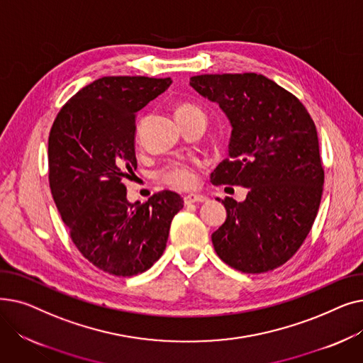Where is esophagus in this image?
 <instances>
[{"label": "esophagus", "mask_w": 363, "mask_h": 363, "mask_svg": "<svg viewBox=\"0 0 363 363\" xmlns=\"http://www.w3.org/2000/svg\"><path fill=\"white\" fill-rule=\"evenodd\" d=\"M207 197L204 196H200V194H188L184 197V203L185 204H191V203H201V201H206Z\"/></svg>", "instance_id": "esophagus-1"}]
</instances>
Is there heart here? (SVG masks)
<instances>
[{"mask_svg": "<svg viewBox=\"0 0 363 363\" xmlns=\"http://www.w3.org/2000/svg\"><path fill=\"white\" fill-rule=\"evenodd\" d=\"M196 108H199V107L194 104H181L177 111H186V110H196ZM159 177L167 185L181 188V189L193 188L197 182L194 167L191 164L184 163V162H174V163L167 164L164 169L160 170Z\"/></svg>", "mask_w": 363, "mask_h": 363, "instance_id": "heart-1", "label": "heart"}]
</instances>
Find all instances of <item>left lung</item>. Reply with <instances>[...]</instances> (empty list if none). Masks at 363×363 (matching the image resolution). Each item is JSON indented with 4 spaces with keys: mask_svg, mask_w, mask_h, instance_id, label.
<instances>
[{
    "mask_svg": "<svg viewBox=\"0 0 363 363\" xmlns=\"http://www.w3.org/2000/svg\"><path fill=\"white\" fill-rule=\"evenodd\" d=\"M189 85L219 104L233 128L230 159L212 184L249 188L241 203L222 200L215 252L244 274L272 271L300 249L318 213L323 169L315 123L298 99L263 74H200Z\"/></svg>",
    "mask_w": 363,
    "mask_h": 363,
    "instance_id": "obj_1",
    "label": "left lung"
}]
</instances>
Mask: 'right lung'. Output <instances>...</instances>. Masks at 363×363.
Instances as JSON below:
<instances>
[{
    "mask_svg": "<svg viewBox=\"0 0 363 363\" xmlns=\"http://www.w3.org/2000/svg\"><path fill=\"white\" fill-rule=\"evenodd\" d=\"M170 78L104 76L62 107L48 138L51 194L78 250L99 269L132 277L166 249L184 207L174 191L129 203L122 182L137 169V113L164 92Z\"/></svg>",
    "mask_w": 363,
    "mask_h": 363,
    "instance_id": "add662e5",
    "label": "right lung"
}]
</instances>
